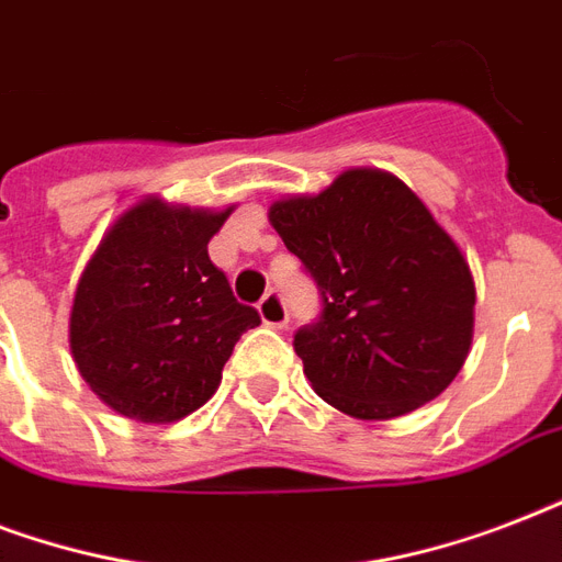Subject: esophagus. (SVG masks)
<instances>
[{
  "label": "esophagus",
  "mask_w": 562,
  "mask_h": 562,
  "mask_svg": "<svg viewBox=\"0 0 562 562\" xmlns=\"http://www.w3.org/2000/svg\"><path fill=\"white\" fill-rule=\"evenodd\" d=\"M259 317H262L265 326H273V329H282V326L289 324V308L282 303L280 291H268L259 300Z\"/></svg>",
  "instance_id": "obj_1"
}]
</instances>
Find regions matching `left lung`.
Listing matches in <instances>:
<instances>
[{
  "label": "left lung",
  "mask_w": 562,
  "mask_h": 562,
  "mask_svg": "<svg viewBox=\"0 0 562 562\" xmlns=\"http://www.w3.org/2000/svg\"><path fill=\"white\" fill-rule=\"evenodd\" d=\"M317 282V324L294 352L321 400L356 419L417 411L470 356L475 282L461 247L400 178L347 169L268 212Z\"/></svg>",
  "instance_id": "1"
}]
</instances>
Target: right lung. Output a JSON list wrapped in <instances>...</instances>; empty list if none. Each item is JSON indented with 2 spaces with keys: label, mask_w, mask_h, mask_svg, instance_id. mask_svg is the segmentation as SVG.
<instances>
[{
  "label": "right lung",
  "mask_w": 562,
  "mask_h": 562,
  "mask_svg": "<svg viewBox=\"0 0 562 562\" xmlns=\"http://www.w3.org/2000/svg\"><path fill=\"white\" fill-rule=\"evenodd\" d=\"M229 212L145 198L83 268L69 350L90 391L122 417L162 426L198 411L241 333L259 326L206 250Z\"/></svg>",
  "instance_id": "right-lung-1"
}]
</instances>
